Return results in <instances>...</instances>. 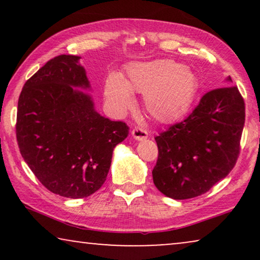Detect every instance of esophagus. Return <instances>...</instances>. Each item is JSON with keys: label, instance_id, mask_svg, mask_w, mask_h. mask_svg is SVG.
<instances>
[{"label": "esophagus", "instance_id": "1", "mask_svg": "<svg viewBox=\"0 0 260 260\" xmlns=\"http://www.w3.org/2000/svg\"><path fill=\"white\" fill-rule=\"evenodd\" d=\"M131 135H133V137L137 141H143L145 138H148L147 130L142 129L140 126H135L134 129L131 130Z\"/></svg>", "mask_w": 260, "mask_h": 260}]
</instances>
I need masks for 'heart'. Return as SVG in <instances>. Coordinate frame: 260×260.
Returning <instances> with one entry per match:
<instances>
[{
  "label": "heart",
  "mask_w": 260,
  "mask_h": 260,
  "mask_svg": "<svg viewBox=\"0 0 260 260\" xmlns=\"http://www.w3.org/2000/svg\"><path fill=\"white\" fill-rule=\"evenodd\" d=\"M199 88L194 72L169 59L133 63L124 79L112 73L105 81L104 94L113 111L123 113L134 105L133 93L144 94L147 112L158 122L180 118L190 108Z\"/></svg>",
  "instance_id": "heart-1"
}]
</instances>
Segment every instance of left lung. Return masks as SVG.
<instances>
[{"mask_svg": "<svg viewBox=\"0 0 260 260\" xmlns=\"http://www.w3.org/2000/svg\"><path fill=\"white\" fill-rule=\"evenodd\" d=\"M244 123L245 103L236 85L202 95L189 116L155 137L156 188L175 200L208 191L236 166Z\"/></svg>", "mask_w": 260, "mask_h": 260, "instance_id": "1", "label": "left lung"}]
</instances>
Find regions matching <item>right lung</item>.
Masks as SVG:
<instances>
[{"label":"right lung","mask_w":260,"mask_h":260,"mask_svg":"<svg viewBox=\"0 0 260 260\" xmlns=\"http://www.w3.org/2000/svg\"><path fill=\"white\" fill-rule=\"evenodd\" d=\"M80 56L58 55L26 81L17 103L16 140L38 180L63 198H87L105 182L112 151L129 134L99 115Z\"/></svg>","instance_id":"obj_1"}]
</instances>
